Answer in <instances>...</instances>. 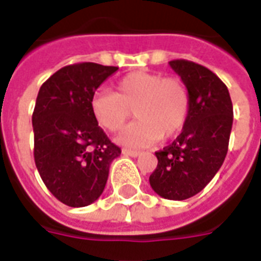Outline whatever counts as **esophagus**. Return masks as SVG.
<instances>
[{"label": "esophagus", "instance_id": "1", "mask_svg": "<svg viewBox=\"0 0 261 261\" xmlns=\"http://www.w3.org/2000/svg\"><path fill=\"white\" fill-rule=\"evenodd\" d=\"M122 154H123V155H128V156H139V155H142V151H136V150H129V148H123Z\"/></svg>", "mask_w": 261, "mask_h": 261}]
</instances>
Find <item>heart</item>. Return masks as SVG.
Segmentation results:
<instances>
[{
  "instance_id": "obj_1",
  "label": "heart",
  "mask_w": 261,
  "mask_h": 261,
  "mask_svg": "<svg viewBox=\"0 0 261 261\" xmlns=\"http://www.w3.org/2000/svg\"><path fill=\"white\" fill-rule=\"evenodd\" d=\"M117 92L99 91L92 96L91 113L110 132L123 128L130 114L136 121L117 140L128 147H144L181 132L190 114V93L180 78L161 72L133 71L117 82Z\"/></svg>"
}]
</instances>
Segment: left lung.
Segmentation results:
<instances>
[{"label":"left lung","mask_w":261,"mask_h":261,"mask_svg":"<svg viewBox=\"0 0 261 261\" xmlns=\"http://www.w3.org/2000/svg\"><path fill=\"white\" fill-rule=\"evenodd\" d=\"M190 93V114L183 130L164 150L150 176L160 197L183 201L205 189L224 162L232 128V103L224 82L201 64L169 62Z\"/></svg>","instance_id":"1"}]
</instances>
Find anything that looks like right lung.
<instances>
[{"label": "right lung", "instance_id": "add662e5", "mask_svg": "<svg viewBox=\"0 0 261 261\" xmlns=\"http://www.w3.org/2000/svg\"><path fill=\"white\" fill-rule=\"evenodd\" d=\"M117 70L89 62L70 64L49 77L37 96L35 166L46 189L68 206L95 202L121 154L91 113L92 96Z\"/></svg>", "mask_w": 261, "mask_h": 261}]
</instances>
